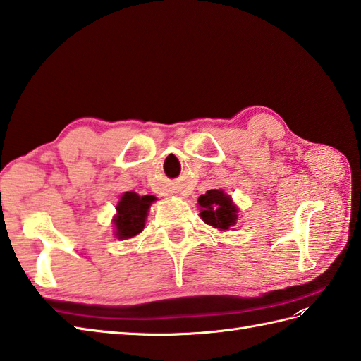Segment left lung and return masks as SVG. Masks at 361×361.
Wrapping results in <instances>:
<instances>
[{"label": "left lung", "instance_id": "8db88e82", "mask_svg": "<svg viewBox=\"0 0 361 361\" xmlns=\"http://www.w3.org/2000/svg\"><path fill=\"white\" fill-rule=\"evenodd\" d=\"M201 218L208 226L218 228L219 231H227L235 227L238 221V207L231 201V197L222 190H208L205 195L197 199Z\"/></svg>", "mask_w": 361, "mask_h": 361}]
</instances>
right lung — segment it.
Instances as JSON below:
<instances>
[{
    "mask_svg": "<svg viewBox=\"0 0 361 361\" xmlns=\"http://www.w3.org/2000/svg\"><path fill=\"white\" fill-rule=\"evenodd\" d=\"M156 201L154 196H139L134 191H126L122 195L116 207L117 214L113 219L116 236L118 239H130L139 235L145 227V221L151 204Z\"/></svg>",
    "mask_w": 361,
    "mask_h": 361,
    "instance_id": "add662e5",
    "label": "right lung"
}]
</instances>
